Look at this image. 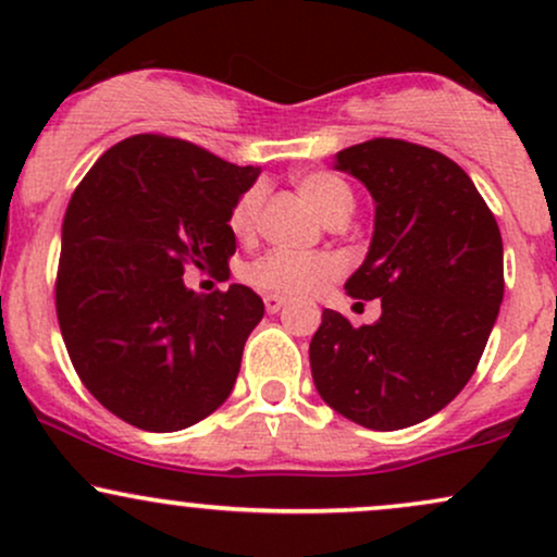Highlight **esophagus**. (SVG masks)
I'll return each instance as SVG.
<instances>
[{
  "label": "esophagus",
  "instance_id": "34e87169",
  "mask_svg": "<svg viewBox=\"0 0 557 557\" xmlns=\"http://www.w3.org/2000/svg\"><path fill=\"white\" fill-rule=\"evenodd\" d=\"M264 306H267V311H270V314H277V311H283L285 300L280 298V296H267L264 298Z\"/></svg>",
  "mask_w": 557,
  "mask_h": 557
}]
</instances>
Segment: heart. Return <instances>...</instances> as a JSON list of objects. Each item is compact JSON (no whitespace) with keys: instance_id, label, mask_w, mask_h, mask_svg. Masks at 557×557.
<instances>
[{"instance_id":"obj_1","label":"heart","mask_w":557,"mask_h":557,"mask_svg":"<svg viewBox=\"0 0 557 557\" xmlns=\"http://www.w3.org/2000/svg\"><path fill=\"white\" fill-rule=\"evenodd\" d=\"M298 190L327 225L348 220V214L354 212V194L341 177L330 175V172H309L298 181ZM261 203H264V185L261 183L240 194L230 212V230L235 238L246 240L257 233ZM337 274H341V264L330 253L270 251L246 267L248 283L270 296L283 298L309 296L327 285L330 280H335Z\"/></svg>"}]
</instances>
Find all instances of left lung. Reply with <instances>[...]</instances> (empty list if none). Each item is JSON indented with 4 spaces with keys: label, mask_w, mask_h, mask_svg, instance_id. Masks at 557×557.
Listing matches in <instances>:
<instances>
[{
    "label": "left lung",
    "mask_w": 557,
    "mask_h": 557,
    "mask_svg": "<svg viewBox=\"0 0 557 557\" xmlns=\"http://www.w3.org/2000/svg\"><path fill=\"white\" fill-rule=\"evenodd\" d=\"M372 194L374 238L345 283L382 300L374 324L354 327L324 309L309 345L322 400L369 430L430 419L476 372L503 300V238L495 214L453 159L400 138L335 154ZM363 306V304H361Z\"/></svg>",
    "instance_id": "obj_1"
}]
</instances>
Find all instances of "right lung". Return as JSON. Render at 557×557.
Here are the masks:
<instances>
[{
  "label": "right lung",
  "instance_id": "right-lung-1",
  "mask_svg": "<svg viewBox=\"0 0 557 557\" xmlns=\"http://www.w3.org/2000/svg\"><path fill=\"white\" fill-rule=\"evenodd\" d=\"M257 175L140 133L104 151L70 198L54 283L62 341L88 393L138 430H185L238 380L264 300L246 285L201 296L183 272L227 277L230 212Z\"/></svg>",
  "mask_w": 557,
  "mask_h": 557
}]
</instances>
